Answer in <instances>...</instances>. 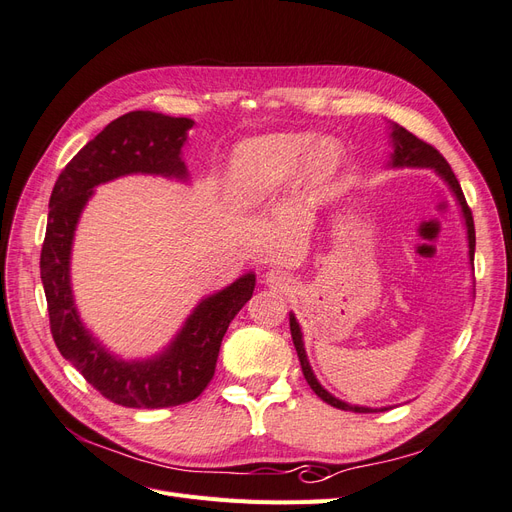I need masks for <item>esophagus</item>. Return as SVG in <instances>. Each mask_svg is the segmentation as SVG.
<instances>
[{
  "mask_svg": "<svg viewBox=\"0 0 512 512\" xmlns=\"http://www.w3.org/2000/svg\"><path fill=\"white\" fill-rule=\"evenodd\" d=\"M265 282H267L269 286H273V288H280V290H288V288H290V284H292L290 275H288L286 271H280V269H271V271H267V275H265Z\"/></svg>",
  "mask_w": 512,
  "mask_h": 512,
  "instance_id": "1",
  "label": "esophagus"
}]
</instances>
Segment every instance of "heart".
<instances>
[{
  "label": "heart",
  "instance_id": "1",
  "mask_svg": "<svg viewBox=\"0 0 512 512\" xmlns=\"http://www.w3.org/2000/svg\"><path fill=\"white\" fill-rule=\"evenodd\" d=\"M314 138L303 132L258 136L243 143L230 160L226 192L239 209H252L265 203L299 173ZM339 164V149L322 141L307 158V170L316 179L329 177Z\"/></svg>",
  "mask_w": 512,
  "mask_h": 512
}]
</instances>
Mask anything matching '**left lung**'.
Masks as SVG:
<instances>
[{"label":"left lung","instance_id":"1","mask_svg":"<svg viewBox=\"0 0 512 512\" xmlns=\"http://www.w3.org/2000/svg\"><path fill=\"white\" fill-rule=\"evenodd\" d=\"M391 138H393V147L395 151L391 153V166H427V168H433L436 173L448 183V188L453 190L457 203L461 205V211H463V220H466V228H468V247H470V260H474V247H476V232H474V218H472V211L466 203V196H463L461 192V185L455 177V173L451 170V166H448V162L444 160L442 153L431 147L429 143L421 141V138L414 136L412 132H408L406 128L401 126H393V132H391ZM290 333H292V342H294V348H297V354H299V361H301V369H303V376L307 380V384L312 386V391L322 399L327 401V404H331L333 408H339V410H350V412H384L389 408H363V406H350L346 404V401L333 397L327 389H322V384L316 380L312 367H309V361H307V354H305V348H303V335H301V327L297 318H294V314H290Z\"/></svg>","mask_w":512,"mask_h":512}]
</instances>
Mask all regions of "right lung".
Wrapping results in <instances>:
<instances>
[{
  "instance_id": "add662e5",
  "label": "right lung",
  "mask_w": 512,
  "mask_h": 512,
  "mask_svg": "<svg viewBox=\"0 0 512 512\" xmlns=\"http://www.w3.org/2000/svg\"><path fill=\"white\" fill-rule=\"evenodd\" d=\"M194 121L132 111L111 121L61 170L49 200L40 277L55 346L100 395L126 408H170L196 399L215 374L230 320L252 299L256 275L247 273L203 299L170 346L147 361H121L91 335L76 314L70 288V250L76 222L94 188L145 173L185 179L181 147Z\"/></svg>"
}]
</instances>
